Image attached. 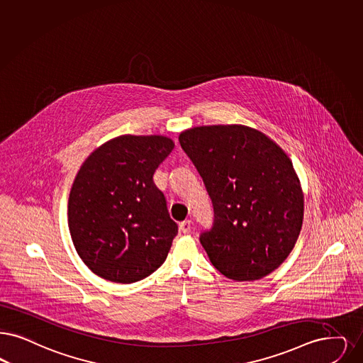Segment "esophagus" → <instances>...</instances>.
<instances>
[{"mask_svg":"<svg viewBox=\"0 0 363 363\" xmlns=\"http://www.w3.org/2000/svg\"><path fill=\"white\" fill-rule=\"evenodd\" d=\"M179 230L184 233H190V230H191V221H190V220H185V221L179 223Z\"/></svg>","mask_w":363,"mask_h":363,"instance_id":"34e87169","label":"esophagus"}]
</instances>
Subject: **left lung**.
Wrapping results in <instances>:
<instances>
[{
	"mask_svg": "<svg viewBox=\"0 0 363 363\" xmlns=\"http://www.w3.org/2000/svg\"><path fill=\"white\" fill-rule=\"evenodd\" d=\"M179 143L213 205V224L200 235L209 261L233 281L274 272L297 242L304 196L291 160L270 138L246 125L184 130Z\"/></svg>",
	"mask_w": 363,
	"mask_h": 363,
	"instance_id": "obj_1",
	"label": "left lung"
}]
</instances>
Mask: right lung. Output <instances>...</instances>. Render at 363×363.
I'll use <instances>...</instances> for the list:
<instances>
[{
	"instance_id": "1",
	"label": "right lung",
	"mask_w": 363,
	"mask_h": 363,
	"mask_svg": "<svg viewBox=\"0 0 363 363\" xmlns=\"http://www.w3.org/2000/svg\"><path fill=\"white\" fill-rule=\"evenodd\" d=\"M173 148L166 136L123 135L81 166L69 197V228L78 255L94 274L132 284L166 259L178 225L154 173Z\"/></svg>"
}]
</instances>
